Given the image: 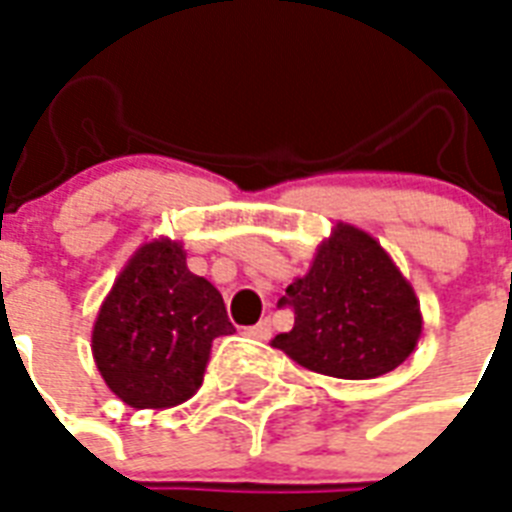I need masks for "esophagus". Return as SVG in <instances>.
Returning <instances> with one entry per match:
<instances>
[{
    "label": "esophagus",
    "instance_id": "esophagus-1",
    "mask_svg": "<svg viewBox=\"0 0 512 512\" xmlns=\"http://www.w3.org/2000/svg\"><path fill=\"white\" fill-rule=\"evenodd\" d=\"M246 336H252L257 342H268L271 339V320H260L252 328H246Z\"/></svg>",
    "mask_w": 512,
    "mask_h": 512
}]
</instances>
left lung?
Listing matches in <instances>:
<instances>
[{
    "mask_svg": "<svg viewBox=\"0 0 512 512\" xmlns=\"http://www.w3.org/2000/svg\"><path fill=\"white\" fill-rule=\"evenodd\" d=\"M295 323L271 347L295 363L339 380H372L393 372L418 347L420 301L407 276L372 233L336 222L312 266L279 298Z\"/></svg>",
    "mask_w": 512,
    "mask_h": 512,
    "instance_id": "8db88e82",
    "label": "left lung"
}]
</instances>
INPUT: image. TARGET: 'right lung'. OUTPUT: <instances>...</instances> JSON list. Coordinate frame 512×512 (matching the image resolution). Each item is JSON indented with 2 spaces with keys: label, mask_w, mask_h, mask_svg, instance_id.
Segmentation results:
<instances>
[{
  "label": "right lung",
  "mask_w": 512,
  "mask_h": 512,
  "mask_svg": "<svg viewBox=\"0 0 512 512\" xmlns=\"http://www.w3.org/2000/svg\"><path fill=\"white\" fill-rule=\"evenodd\" d=\"M233 331L217 287L187 268L184 244L160 236L135 249L102 298L92 355L124 404L162 410L198 393L211 344Z\"/></svg>",
  "instance_id": "add662e5"
}]
</instances>
